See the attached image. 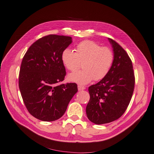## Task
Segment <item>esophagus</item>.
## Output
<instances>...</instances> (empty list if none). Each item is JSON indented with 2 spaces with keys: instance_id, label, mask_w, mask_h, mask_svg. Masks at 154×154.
<instances>
[{
  "instance_id": "esophagus-1",
  "label": "esophagus",
  "mask_w": 154,
  "mask_h": 154,
  "mask_svg": "<svg viewBox=\"0 0 154 154\" xmlns=\"http://www.w3.org/2000/svg\"><path fill=\"white\" fill-rule=\"evenodd\" d=\"M77 87H78V90H79V91L84 90V89H85V88L84 86H82V85H79Z\"/></svg>"
}]
</instances>
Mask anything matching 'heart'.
<instances>
[{
    "label": "heart",
    "instance_id": "heart-1",
    "mask_svg": "<svg viewBox=\"0 0 154 154\" xmlns=\"http://www.w3.org/2000/svg\"><path fill=\"white\" fill-rule=\"evenodd\" d=\"M75 50V52L66 48L61 56L63 64L70 72H75L82 63L83 70L70 74L69 81L84 85L92 80L101 81L108 74L115 59L114 53L110 48L85 40L76 46Z\"/></svg>",
    "mask_w": 154,
    "mask_h": 154
}]
</instances>
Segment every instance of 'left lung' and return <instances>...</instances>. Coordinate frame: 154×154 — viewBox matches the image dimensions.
<instances>
[{"mask_svg": "<svg viewBox=\"0 0 154 154\" xmlns=\"http://www.w3.org/2000/svg\"><path fill=\"white\" fill-rule=\"evenodd\" d=\"M115 59L107 75L89 88L90 100L86 107L88 119L94 123H108L121 117L130 104L135 87L132 62L126 51L108 38Z\"/></svg>", "mask_w": 154, "mask_h": 154, "instance_id": "8db88e82", "label": "left lung"}]
</instances>
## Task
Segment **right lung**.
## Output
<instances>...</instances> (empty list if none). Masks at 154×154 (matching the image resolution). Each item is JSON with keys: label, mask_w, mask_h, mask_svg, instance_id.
I'll return each mask as SVG.
<instances>
[{"label": "right lung", "mask_w": 154, "mask_h": 154, "mask_svg": "<svg viewBox=\"0 0 154 154\" xmlns=\"http://www.w3.org/2000/svg\"><path fill=\"white\" fill-rule=\"evenodd\" d=\"M70 36L50 35L32 43L23 58L19 88L30 114L44 122L60 118L77 92L75 83L57 85L66 75L61 56Z\"/></svg>", "instance_id": "right-lung-1"}]
</instances>
